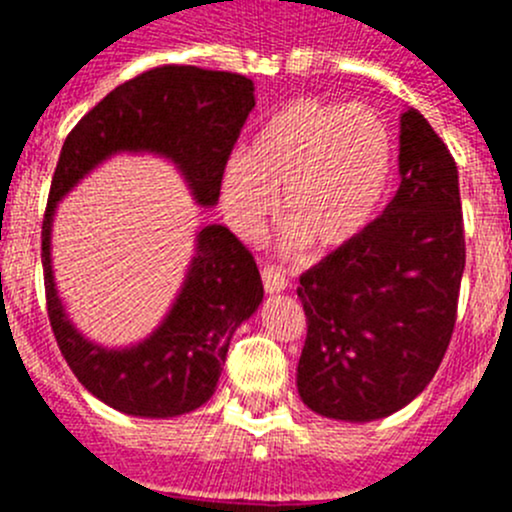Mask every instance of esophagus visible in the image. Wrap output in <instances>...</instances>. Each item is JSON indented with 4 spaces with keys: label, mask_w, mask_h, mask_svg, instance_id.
<instances>
[{
    "label": "esophagus",
    "mask_w": 512,
    "mask_h": 512,
    "mask_svg": "<svg viewBox=\"0 0 512 512\" xmlns=\"http://www.w3.org/2000/svg\"><path fill=\"white\" fill-rule=\"evenodd\" d=\"M262 282H265V289L270 294L285 292L289 285L285 272H282L280 267H265V270H262Z\"/></svg>",
    "instance_id": "1"
}]
</instances>
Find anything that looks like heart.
<instances>
[{
  "label": "heart",
  "mask_w": 512,
  "mask_h": 512,
  "mask_svg": "<svg viewBox=\"0 0 512 512\" xmlns=\"http://www.w3.org/2000/svg\"><path fill=\"white\" fill-rule=\"evenodd\" d=\"M394 175V138L366 106L299 96L277 108L247 153L227 160L223 205L232 227L255 235L275 210L289 245L339 250L379 213Z\"/></svg>",
  "instance_id": "1"
}]
</instances>
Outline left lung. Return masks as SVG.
I'll return each instance as SVG.
<instances>
[{"label":"left lung","instance_id":"8db88e82","mask_svg":"<svg viewBox=\"0 0 512 512\" xmlns=\"http://www.w3.org/2000/svg\"><path fill=\"white\" fill-rule=\"evenodd\" d=\"M399 173L384 213L299 277L307 339L297 391L319 416L396 414L451 342L466 267L458 168L416 108L401 113Z\"/></svg>","mask_w":512,"mask_h":512}]
</instances>
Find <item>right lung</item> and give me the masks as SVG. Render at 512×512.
<instances>
[{
    "instance_id": "obj_1",
    "label": "right lung",
    "mask_w": 512,
    "mask_h": 512,
    "mask_svg": "<svg viewBox=\"0 0 512 512\" xmlns=\"http://www.w3.org/2000/svg\"><path fill=\"white\" fill-rule=\"evenodd\" d=\"M252 108L255 84L247 76L168 64L116 86L66 136L41 225L46 307L66 364L111 409L143 418L200 409L215 394L232 334L260 307V270L227 227L205 225L195 237L183 287L158 329L131 347H101L71 324L56 292V205L116 153H153L180 170L195 203L213 208L227 158Z\"/></svg>"
}]
</instances>
